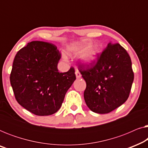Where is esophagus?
Here are the masks:
<instances>
[{
	"mask_svg": "<svg viewBox=\"0 0 148 148\" xmlns=\"http://www.w3.org/2000/svg\"><path fill=\"white\" fill-rule=\"evenodd\" d=\"M75 75H76V77L77 78H80L81 77H82V75H81L80 72L79 71H75Z\"/></svg>",
	"mask_w": 148,
	"mask_h": 148,
	"instance_id": "1",
	"label": "esophagus"
}]
</instances>
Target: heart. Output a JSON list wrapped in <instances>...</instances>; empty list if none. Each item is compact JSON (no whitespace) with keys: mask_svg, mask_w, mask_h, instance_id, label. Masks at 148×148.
<instances>
[{"mask_svg":"<svg viewBox=\"0 0 148 148\" xmlns=\"http://www.w3.org/2000/svg\"><path fill=\"white\" fill-rule=\"evenodd\" d=\"M91 44V42H82L72 44L67 48V51L71 54H80L84 52L81 56V61L84 64L90 65L96 61L100 52L99 44ZM63 58L66 59V56L63 55Z\"/></svg>","mask_w":148,"mask_h":148,"instance_id":"b5f03b06","label":"heart"}]
</instances>
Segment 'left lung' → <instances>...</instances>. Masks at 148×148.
I'll return each mask as SVG.
<instances>
[{"label": "left lung", "instance_id": "8db88e82", "mask_svg": "<svg viewBox=\"0 0 148 148\" xmlns=\"http://www.w3.org/2000/svg\"><path fill=\"white\" fill-rule=\"evenodd\" d=\"M131 65L126 50L110 42L92 67L85 70L84 65L79 66L86 82L85 102L91 110L106 114L126 102L134 79Z\"/></svg>", "mask_w": 148, "mask_h": 148}]
</instances>
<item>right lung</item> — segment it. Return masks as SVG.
Returning <instances> with one entry per match:
<instances>
[{"mask_svg": "<svg viewBox=\"0 0 148 148\" xmlns=\"http://www.w3.org/2000/svg\"><path fill=\"white\" fill-rule=\"evenodd\" d=\"M60 53L54 44L33 41L14 58L10 82L17 102L38 116L57 112L66 92L76 79L73 68L60 73Z\"/></svg>", "mask_w": 148, "mask_h": 148, "instance_id": "1", "label": "right lung"}]
</instances>
